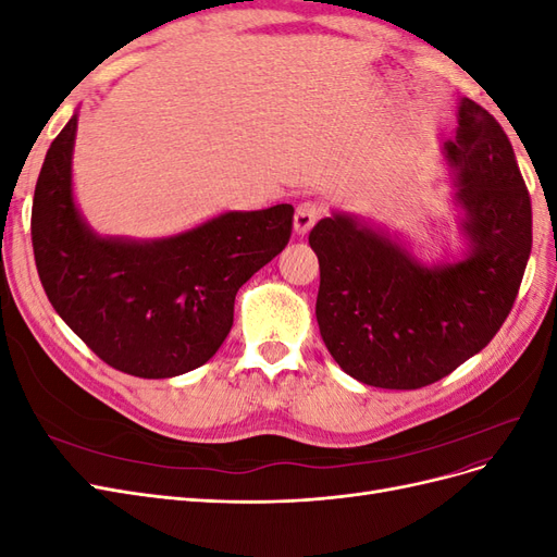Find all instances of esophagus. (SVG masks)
Here are the masks:
<instances>
[{
  "instance_id": "esophagus-1",
  "label": "esophagus",
  "mask_w": 557,
  "mask_h": 557,
  "mask_svg": "<svg viewBox=\"0 0 557 557\" xmlns=\"http://www.w3.org/2000/svg\"><path fill=\"white\" fill-rule=\"evenodd\" d=\"M320 213H323V209H320L315 201H301V205L295 209V221H293L295 234H299V237L309 234V230L315 225Z\"/></svg>"
}]
</instances>
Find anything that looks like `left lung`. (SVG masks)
<instances>
[{
    "mask_svg": "<svg viewBox=\"0 0 557 557\" xmlns=\"http://www.w3.org/2000/svg\"><path fill=\"white\" fill-rule=\"evenodd\" d=\"M458 137L442 156L462 250L425 260L411 242L346 211L318 221L315 320L334 362L360 383L416 391L491 344L507 320L532 250V205L495 117L458 102Z\"/></svg>",
    "mask_w": 557,
    "mask_h": 557,
    "instance_id": "obj_1",
    "label": "left lung"
}]
</instances>
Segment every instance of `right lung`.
Instances as JSON below:
<instances>
[{
	"instance_id": "add662e5",
	"label": "right lung",
	"mask_w": 557,
	"mask_h": 557,
	"mask_svg": "<svg viewBox=\"0 0 557 557\" xmlns=\"http://www.w3.org/2000/svg\"><path fill=\"white\" fill-rule=\"evenodd\" d=\"M78 111L50 144L32 205V246L50 305L113 369L172 379L209 362L234 297L290 239L293 207L223 211L158 239L99 234L74 197Z\"/></svg>"
}]
</instances>
